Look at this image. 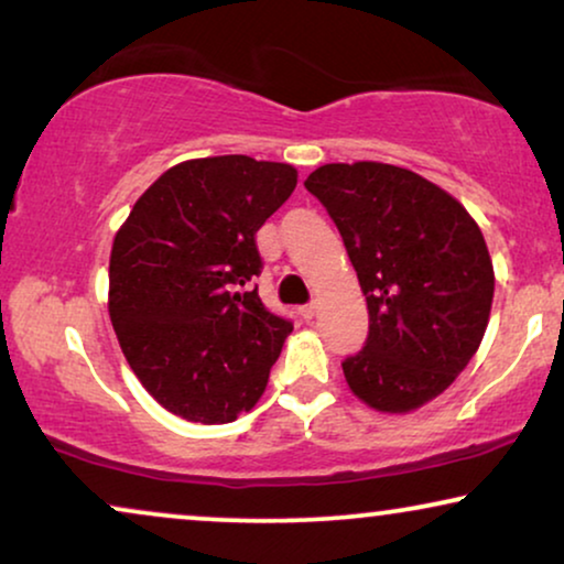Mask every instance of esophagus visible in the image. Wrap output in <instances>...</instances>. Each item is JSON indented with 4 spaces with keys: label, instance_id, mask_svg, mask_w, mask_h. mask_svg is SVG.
Returning a JSON list of instances; mask_svg holds the SVG:
<instances>
[{
    "label": "esophagus",
    "instance_id": "obj_1",
    "mask_svg": "<svg viewBox=\"0 0 564 564\" xmlns=\"http://www.w3.org/2000/svg\"><path fill=\"white\" fill-rule=\"evenodd\" d=\"M315 313H318V305H315V303L300 307V318H303V321H313Z\"/></svg>",
    "mask_w": 564,
    "mask_h": 564
}]
</instances>
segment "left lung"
Listing matches in <instances>:
<instances>
[{"label":"left lung","mask_w":564,"mask_h":564,"mask_svg":"<svg viewBox=\"0 0 564 564\" xmlns=\"http://www.w3.org/2000/svg\"><path fill=\"white\" fill-rule=\"evenodd\" d=\"M305 187L344 238L367 297L365 349L344 361L349 390L380 413L442 395L480 349L496 274L459 199L380 161L318 166Z\"/></svg>","instance_id":"obj_1"}]
</instances>
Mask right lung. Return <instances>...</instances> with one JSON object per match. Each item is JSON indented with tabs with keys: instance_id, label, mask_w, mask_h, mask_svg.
Returning <instances> with one entry per match:
<instances>
[{
	"instance_id": "right-lung-1",
	"label": "right lung",
	"mask_w": 564,
	"mask_h": 564,
	"mask_svg": "<svg viewBox=\"0 0 564 564\" xmlns=\"http://www.w3.org/2000/svg\"><path fill=\"white\" fill-rule=\"evenodd\" d=\"M297 184V169L241 153L166 169L122 223L110 253V321L130 369L169 413L230 423L264 395L292 323L259 292L257 230Z\"/></svg>"
}]
</instances>
